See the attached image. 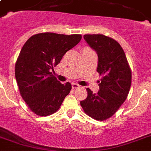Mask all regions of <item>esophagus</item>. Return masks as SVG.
Here are the masks:
<instances>
[{
	"label": "esophagus",
	"mask_w": 151,
	"mask_h": 151,
	"mask_svg": "<svg viewBox=\"0 0 151 151\" xmlns=\"http://www.w3.org/2000/svg\"><path fill=\"white\" fill-rule=\"evenodd\" d=\"M80 87V85H78V84H76V83H72V88H78Z\"/></svg>",
	"instance_id": "1"
}]
</instances>
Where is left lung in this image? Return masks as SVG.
<instances>
[{
	"label": "left lung",
	"mask_w": 151,
	"mask_h": 151,
	"mask_svg": "<svg viewBox=\"0 0 151 151\" xmlns=\"http://www.w3.org/2000/svg\"><path fill=\"white\" fill-rule=\"evenodd\" d=\"M84 39L98 55L97 72L102 75L99 92L88 88V96L81 106L88 116L98 121L108 119L126 99L132 73L124 51L114 39L103 34H85Z\"/></svg>",
	"instance_id": "obj_1"
}]
</instances>
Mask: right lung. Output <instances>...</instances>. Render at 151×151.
Masks as SVG:
<instances>
[{
  "instance_id": "obj_1",
  "label": "right lung",
  "mask_w": 151,
  "mask_h": 151,
  "mask_svg": "<svg viewBox=\"0 0 151 151\" xmlns=\"http://www.w3.org/2000/svg\"><path fill=\"white\" fill-rule=\"evenodd\" d=\"M81 39L80 34L41 33L30 37L21 49L15 63V79L22 99L36 114L56 112L70 92V83L61 84L51 70Z\"/></svg>"
}]
</instances>
